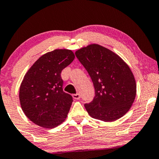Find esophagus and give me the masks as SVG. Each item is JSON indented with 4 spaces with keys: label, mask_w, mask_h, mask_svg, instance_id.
Instances as JSON below:
<instances>
[{
    "label": "esophagus",
    "mask_w": 159,
    "mask_h": 159,
    "mask_svg": "<svg viewBox=\"0 0 159 159\" xmlns=\"http://www.w3.org/2000/svg\"><path fill=\"white\" fill-rule=\"evenodd\" d=\"M73 97L74 99H75V100H79L80 98H81V95H80L79 93H76V94H73Z\"/></svg>",
    "instance_id": "34e87169"
}]
</instances>
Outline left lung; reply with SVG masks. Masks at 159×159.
Returning <instances> with one entry per match:
<instances>
[{
    "mask_svg": "<svg viewBox=\"0 0 159 159\" xmlns=\"http://www.w3.org/2000/svg\"><path fill=\"white\" fill-rule=\"evenodd\" d=\"M75 56L93 82L95 95L85 103L92 117L113 122L125 115L133 104L136 93L134 76L119 56L97 44L82 48Z\"/></svg>",
    "mask_w": 159,
    "mask_h": 159,
    "instance_id": "8db88e82",
    "label": "left lung"
}]
</instances>
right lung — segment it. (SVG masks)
<instances>
[{"mask_svg":"<svg viewBox=\"0 0 159 159\" xmlns=\"http://www.w3.org/2000/svg\"><path fill=\"white\" fill-rule=\"evenodd\" d=\"M74 59L70 50H54L39 58L24 76L20 102L24 114L34 123L53 128L65 120L73 100L63 91L61 73Z\"/></svg>","mask_w":159,"mask_h":159,"instance_id":"obj_1","label":"right lung"}]
</instances>
